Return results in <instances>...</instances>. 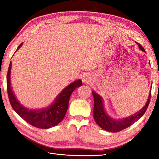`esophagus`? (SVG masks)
<instances>
[{
    "mask_svg": "<svg viewBox=\"0 0 159 159\" xmlns=\"http://www.w3.org/2000/svg\"><path fill=\"white\" fill-rule=\"evenodd\" d=\"M90 79V77H89V76H88V75H84V76H83L82 78L83 82L85 83H88V82H89Z\"/></svg>",
    "mask_w": 159,
    "mask_h": 159,
    "instance_id": "34e87169",
    "label": "esophagus"
}]
</instances>
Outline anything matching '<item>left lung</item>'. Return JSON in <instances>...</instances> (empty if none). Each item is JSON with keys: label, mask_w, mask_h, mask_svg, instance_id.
Returning a JSON list of instances; mask_svg holds the SVG:
<instances>
[{"label": "left lung", "mask_w": 159, "mask_h": 159, "mask_svg": "<svg viewBox=\"0 0 159 159\" xmlns=\"http://www.w3.org/2000/svg\"><path fill=\"white\" fill-rule=\"evenodd\" d=\"M136 43L138 44L139 49L145 52L144 48L140 44L138 43V42H136ZM93 95L94 98V119H95L97 124L99 127H101L102 129L107 131L112 132V133H117V132L124 130V129L128 128L129 126L133 125L134 123H135L137 120H139L144 115V113L146 112L151 99L150 92L149 99H148L146 104H145V106L140 111L131 116L130 117L123 118L122 120H114L110 118L104 111L103 102H102L101 97L98 94L94 92V91H93Z\"/></svg>", "instance_id": "8db88e82"}]
</instances>
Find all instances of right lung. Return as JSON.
Wrapping results in <instances>:
<instances>
[{
  "instance_id": "1",
  "label": "right lung",
  "mask_w": 159,
  "mask_h": 159,
  "mask_svg": "<svg viewBox=\"0 0 159 159\" xmlns=\"http://www.w3.org/2000/svg\"><path fill=\"white\" fill-rule=\"evenodd\" d=\"M22 43L19 45L17 49L21 46ZM11 66L12 62L10 61L7 74V90L10 104L15 112L26 122L38 128H50L60 123L62 120L68 109L70 96L76 88L82 85V80H76L64 88L56 98L55 102L50 107L38 111L31 110L21 105L16 99L12 90L10 85Z\"/></svg>"
}]
</instances>
